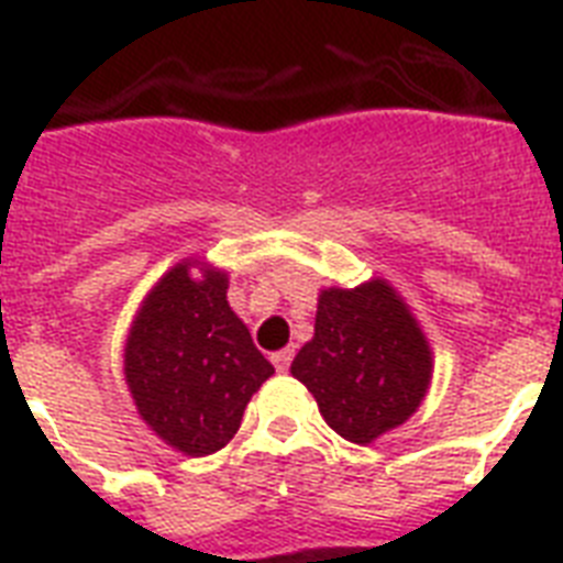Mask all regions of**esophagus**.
Here are the masks:
<instances>
[{"mask_svg": "<svg viewBox=\"0 0 563 563\" xmlns=\"http://www.w3.org/2000/svg\"><path fill=\"white\" fill-rule=\"evenodd\" d=\"M291 355H295V350L291 346H286V350H280V353H274L272 361H274V367H277V373H286L291 364Z\"/></svg>", "mask_w": 563, "mask_h": 563, "instance_id": "esophagus-1", "label": "esophagus"}]
</instances>
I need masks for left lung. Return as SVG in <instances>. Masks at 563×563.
Listing matches in <instances>:
<instances>
[{"label": "left lung", "mask_w": 563, "mask_h": 563, "mask_svg": "<svg viewBox=\"0 0 563 563\" xmlns=\"http://www.w3.org/2000/svg\"><path fill=\"white\" fill-rule=\"evenodd\" d=\"M335 433L369 445L419 410L433 353L405 297L382 277L318 295L314 335L291 361Z\"/></svg>", "instance_id": "obj_1"}]
</instances>
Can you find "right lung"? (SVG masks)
Masks as SVG:
<instances>
[{"mask_svg": "<svg viewBox=\"0 0 563 563\" xmlns=\"http://www.w3.org/2000/svg\"><path fill=\"white\" fill-rule=\"evenodd\" d=\"M272 373L228 303V272L199 257L158 277L123 344V378L139 416L187 456L234 440L245 405Z\"/></svg>", "mask_w": 563, "mask_h": 563, "instance_id": "add662e5", "label": "right lung"}]
</instances>
